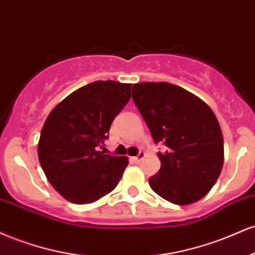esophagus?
<instances>
[{
	"mask_svg": "<svg viewBox=\"0 0 255 255\" xmlns=\"http://www.w3.org/2000/svg\"><path fill=\"white\" fill-rule=\"evenodd\" d=\"M144 156H145V154H144V152L139 151V152H138V155H137V156L132 157V160L134 161V162H140V161H142L143 158H144Z\"/></svg>",
	"mask_w": 255,
	"mask_h": 255,
	"instance_id": "34e87169",
	"label": "esophagus"
}]
</instances>
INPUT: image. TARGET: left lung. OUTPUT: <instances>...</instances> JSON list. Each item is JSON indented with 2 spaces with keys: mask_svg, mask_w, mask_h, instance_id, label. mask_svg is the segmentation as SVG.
I'll return each mask as SVG.
<instances>
[{
  "mask_svg": "<svg viewBox=\"0 0 255 255\" xmlns=\"http://www.w3.org/2000/svg\"><path fill=\"white\" fill-rule=\"evenodd\" d=\"M133 103L154 142L161 168L149 178L151 190L173 204L188 205L211 190L223 167V136L218 121L202 99L168 82L132 87Z\"/></svg>",
  "mask_w": 255,
  "mask_h": 255,
  "instance_id": "1",
  "label": "left lung"
}]
</instances>
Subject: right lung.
Masks as SVG:
<instances>
[{
    "label": "right lung",
    "instance_id": "add662e5",
    "mask_svg": "<svg viewBox=\"0 0 255 255\" xmlns=\"http://www.w3.org/2000/svg\"><path fill=\"white\" fill-rule=\"evenodd\" d=\"M131 83L95 81L68 95L41 128L38 157L47 180L74 204H89L113 191L127 156L104 154L113 119L131 98Z\"/></svg>",
    "mask_w": 255,
    "mask_h": 255
}]
</instances>
